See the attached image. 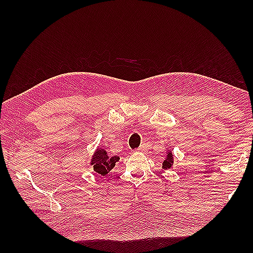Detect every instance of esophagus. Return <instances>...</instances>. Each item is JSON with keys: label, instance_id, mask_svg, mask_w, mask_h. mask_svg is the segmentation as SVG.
<instances>
[{"label": "esophagus", "instance_id": "34e87169", "mask_svg": "<svg viewBox=\"0 0 253 253\" xmlns=\"http://www.w3.org/2000/svg\"><path fill=\"white\" fill-rule=\"evenodd\" d=\"M147 146H146V144H142V146H140V147H139V149H138V151L139 152H142V153H146L147 152Z\"/></svg>", "mask_w": 253, "mask_h": 253}]
</instances>
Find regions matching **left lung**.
<instances>
[{"label":"left lung","instance_id":"obj_1","mask_svg":"<svg viewBox=\"0 0 253 253\" xmlns=\"http://www.w3.org/2000/svg\"><path fill=\"white\" fill-rule=\"evenodd\" d=\"M174 164V157H173V153H171V151H169L166 152V157L163 161V164H162V168L165 169H169L171 166H173Z\"/></svg>","mask_w":253,"mask_h":253}]
</instances>
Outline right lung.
Returning a JSON list of instances; mask_svg holds the SVG:
<instances>
[{
	"label": "right lung",
	"instance_id": "obj_1",
	"mask_svg": "<svg viewBox=\"0 0 253 253\" xmlns=\"http://www.w3.org/2000/svg\"><path fill=\"white\" fill-rule=\"evenodd\" d=\"M120 161L118 157H111L104 149L98 148L95 150L92 159L90 161V165H92L93 170L102 176H105L109 171L114 168L115 163Z\"/></svg>",
	"mask_w": 253,
	"mask_h": 253
}]
</instances>
